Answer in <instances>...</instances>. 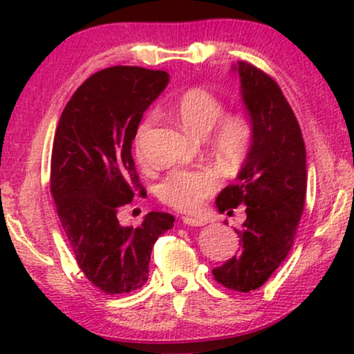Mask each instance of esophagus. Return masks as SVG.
I'll use <instances>...</instances> for the list:
<instances>
[{"instance_id": "obj_1", "label": "esophagus", "mask_w": 354, "mask_h": 354, "mask_svg": "<svg viewBox=\"0 0 354 354\" xmlns=\"http://www.w3.org/2000/svg\"><path fill=\"white\" fill-rule=\"evenodd\" d=\"M183 223L188 226H205V219L201 218H194V216H183Z\"/></svg>"}]
</instances>
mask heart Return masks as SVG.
<instances>
[{"label": "heart", "mask_w": 354, "mask_h": 354, "mask_svg": "<svg viewBox=\"0 0 354 354\" xmlns=\"http://www.w3.org/2000/svg\"><path fill=\"white\" fill-rule=\"evenodd\" d=\"M174 115L189 133L205 136L211 129V148L226 166H239L250 154L253 143V123L245 113L223 115L225 104L206 88H189L173 104ZM153 124L146 116L136 129L135 156L145 161V140ZM221 185L218 169L211 166L174 169L158 185V198L165 205L181 211H194Z\"/></svg>", "instance_id": "b5f03b06"}]
</instances>
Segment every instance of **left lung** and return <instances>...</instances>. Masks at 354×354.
<instances>
[{"mask_svg":"<svg viewBox=\"0 0 354 354\" xmlns=\"http://www.w3.org/2000/svg\"><path fill=\"white\" fill-rule=\"evenodd\" d=\"M253 123V143L236 181L216 198L221 213L246 205L236 230L238 254L214 268L219 284L239 293L258 290L293 246L306 200V148L298 120L278 83L253 64L233 66Z\"/></svg>","mask_w":354,"mask_h":354,"instance_id":"left-lung-1","label":"left lung"}]
</instances>
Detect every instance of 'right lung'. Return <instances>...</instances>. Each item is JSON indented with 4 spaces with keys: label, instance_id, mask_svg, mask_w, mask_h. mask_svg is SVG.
<instances>
[{
    "label": "right lung",
    "instance_id": "add662e5",
    "mask_svg": "<svg viewBox=\"0 0 354 354\" xmlns=\"http://www.w3.org/2000/svg\"><path fill=\"white\" fill-rule=\"evenodd\" d=\"M168 80L138 66L101 70L76 89L56 126L51 196L80 270L106 295L140 290L153 245L173 228L174 216L160 211L136 228L118 221V211L143 193L131 145Z\"/></svg>",
    "mask_w": 354,
    "mask_h": 354
}]
</instances>
